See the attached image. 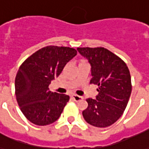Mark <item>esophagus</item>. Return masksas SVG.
<instances>
[{
	"label": "esophagus",
	"mask_w": 149,
	"mask_h": 149,
	"mask_svg": "<svg viewBox=\"0 0 149 149\" xmlns=\"http://www.w3.org/2000/svg\"><path fill=\"white\" fill-rule=\"evenodd\" d=\"M72 98H73V100L76 102H79V101H81V100H83V97L77 95H72Z\"/></svg>",
	"instance_id": "obj_1"
}]
</instances>
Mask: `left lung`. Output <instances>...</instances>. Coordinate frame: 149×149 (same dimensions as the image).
<instances>
[{"instance_id":"8db88e82","label":"left lung","mask_w":149,"mask_h":149,"mask_svg":"<svg viewBox=\"0 0 149 149\" xmlns=\"http://www.w3.org/2000/svg\"><path fill=\"white\" fill-rule=\"evenodd\" d=\"M78 52L91 66L90 84L98 85L96 100L88 99L83 111L86 122L95 127L106 128L119 119L132 91L130 70L125 61L104 47H78Z\"/></svg>"}]
</instances>
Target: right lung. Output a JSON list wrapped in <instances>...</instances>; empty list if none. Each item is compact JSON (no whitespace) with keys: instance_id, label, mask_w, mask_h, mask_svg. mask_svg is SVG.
Masks as SVG:
<instances>
[{"instance_id":"add662e5","label":"right lung","mask_w":149,"mask_h":149,"mask_svg":"<svg viewBox=\"0 0 149 149\" xmlns=\"http://www.w3.org/2000/svg\"><path fill=\"white\" fill-rule=\"evenodd\" d=\"M77 53L70 47L47 46L20 65L15 80L16 100L22 113L33 124L49 125L59 118L69 96L52 92L49 85Z\"/></svg>"}]
</instances>
